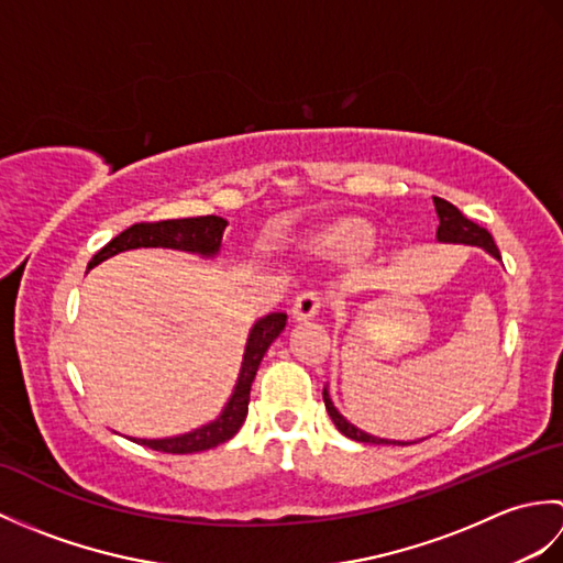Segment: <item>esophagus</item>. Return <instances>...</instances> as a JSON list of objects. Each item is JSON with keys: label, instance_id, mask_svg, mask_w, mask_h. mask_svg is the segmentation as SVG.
<instances>
[{"label": "esophagus", "instance_id": "34e87169", "mask_svg": "<svg viewBox=\"0 0 563 563\" xmlns=\"http://www.w3.org/2000/svg\"><path fill=\"white\" fill-rule=\"evenodd\" d=\"M327 305V295L321 290H305L295 297L292 305V317L295 319H312L317 317Z\"/></svg>", "mask_w": 563, "mask_h": 563}]
</instances>
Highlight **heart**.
<instances>
[{
    "label": "heart",
    "mask_w": 563,
    "mask_h": 563,
    "mask_svg": "<svg viewBox=\"0 0 563 563\" xmlns=\"http://www.w3.org/2000/svg\"><path fill=\"white\" fill-rule=\"evenodd\" d=\"M329 244H331L333 251H339V254L355 256V254H363V251H365L367 234H365L363 227L349 224V227H343V230H339L336 234H331Z\"/></svg>",
    "instance_id": "b5f03b06"
}]
</instances>
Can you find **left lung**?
<instances>
[{
  "label": "left lung",
  "instance_id": "1",
  "mask_svg": "<svg viewBox=\"0 0 563 563\" xmlns=\"http://www.w3.org/2000/svg\"><path fill=\"white\" fill-rule=\"evenodd\" d=\"M433 202H435V212H438V218H440V227H438V239H440V242L474 244V246H484L488 254H494V256L500 254L492 232H488L486 227L472 222L470 218H464V214L457 208H454L452 202H448V200L433 198ZM324 404H327V411L331 416L333 426H336L345 438L357 440V442H375V445H409V442L382 440V438H373V435L363 433V430H357L355 426H351L349 421H345V418L336 409H333V404H331L327 391H324Z\"/></svg>",
  "mask_w": 563,
  "mask_h": 563
}]
</instances>
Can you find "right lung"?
Instances as JSON below:
<instances>
[{"label": "right lung", "instance_id": "1", "mask_svg": "<svg viewBox=\"0 0 563 563\" xmlns=\"http://www.w3.org/2000/svg\"><path fill=\"white\" fill-rule=\"evenodd\" d=\"M227 227V220L218 218V214H206V218H184V220H159V222H137L128 227L125 232L113 236L109 244L101 251L93 254L89 261V268L97 266V263L111 258L121 251L128 249H140V246H164V249H181V251H196L202 256L218 254L222 232ZM288 324V314L275 312L266 319H261L258 324L251 329L244 363H242V375L234 387V394L230 404L224 406L222 416L218 421L202 426L194 433L178 435V438H162V440H135L140 445L157 452H169V454H190V452H202L210 448H218L222 442L230 440L239 428H242L244 418L249 413V394H251V382L256 377V369L266 355L268 345L280 336V331Z\"/></svg>", "mask_w": 563, "mask_h": 563}]
</instances>
